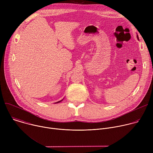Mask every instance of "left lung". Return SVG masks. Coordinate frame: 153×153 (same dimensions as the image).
Masks as SVG:
<instances>
[{
    "label": "left lung",
    "mask_w": 153,
    "mask_h": 153,
    "mask_svg": "<svg viewBox=\"0 0 153 153\" xmlns=\"http://www.w3.org/2000/svg\"><path fill=\"white\" fill-rule=\"evenodd\" d=\"M137 39L139 40V37H138V36H137Z\"/></svg>",
    "instance_id": "8db88e82"
}]
</instances>
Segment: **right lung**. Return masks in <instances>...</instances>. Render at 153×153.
Wrapping results in <instances>:
<instances>
[{"label":"right lung","instance_id":"obj_1","mask_svg":"<svg viewBox=\"0 0 153 153\" xmlns=\"http://www.w3.org/2000/svg\"><path fill=\"white\" fill-rule=\"evenodd\" d=\"M63 99H62V100H60V101H59V102H56L55 103H59V102H60L61 101H62V100H63Z\"/></svg>","mask_w":153,"mask_h":153}]
</instances>
